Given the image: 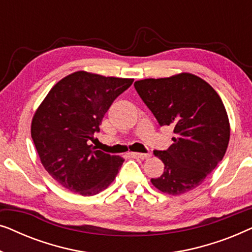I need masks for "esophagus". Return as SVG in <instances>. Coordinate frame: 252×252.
<instances>
[{
	"mask_svg": "<svg viewBox=\"0 0 252 252\" xmlns=\"http://www.w3.org/2000/svg\"><path fill=\"white\" fill-rule=\"evenodd\" d=\"M133 157L135 158H140V159H147V158H149L151 155L150 154H142V153H132Z\"/></svg>",
	"mask_w": 252,
	"mask_h": 252,
	"instance_id": "obj_1",
	"label": "esophagus"
}]
</instances>
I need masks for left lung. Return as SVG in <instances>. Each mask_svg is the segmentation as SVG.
<instances>
[{
  "instance_id": "obj_1",
  "label": "left lung",
  "mask_w": 252,
  "mask_h": 252,
  "mask_svg": "<svg viewBox=\"0 0 252 252\" xmlns=\"http://www.w3.org/2000/svg\"><path fill=\"white\" fill-rule=\"evenodd\" d=\"M134 87L160 126H174L173 144L154 151L165 167L151 184L170 195L198 187L228 147L229 122L220 96L190 73L144 79L135 81Z\"/></svg>"
}]
</instances>
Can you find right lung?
I'll use <instances>...</instances> for the list:
<instances>
[{
	"mask_svg": "<svg viewBox=\"0 0 252 252\" xmlns=\"http://www.w3.org/2000/svg\"><path fill=\"white\" fill-rule=\"evenodd\" d=\"M133 81L78 71L58 81L37 108L31 135L43 167L64 188L93 196L115 180L124 159L95 150L89 141Z\"/></svg>",
	"mask_w": 252,
	"mask_h": 252,
	"instance_id": "right-lung-1",
	"label": "right lung"
}]
</instances>
